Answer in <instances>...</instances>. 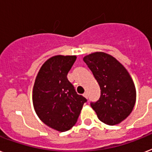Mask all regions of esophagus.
Returning a JSON list of instances; mask_svg holds the SVG:
<instances>
[{
	"label": "esophagus",
	"mask_w": 152,
	"mask_h": 152,
	"mask_svg": "<svg viewBox=\"0 0 152 152\" xmlns=\"http://www.w3.org/2000/svg\"><path fill=\"white\" fill-rule=\"evenodd\" d=\"M83 96H84V97H86V98L88 97V94H87V93H86H86H84V94H83Z\"/></svg>",
	"instance_id": "esophagus-1"
}]
</instances>
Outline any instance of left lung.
<instances>
[{
    "label": "left lung",
    "instance_id": "8db88e82",
    "mask_svg": "<svg viewBox=\"0 0 152 152\" xmlns=\"http://www.w3.org/2000/svg\"><path fill=\"white\" fill-rule=\"evenodd\" d=\"M100 87V97L91 103L98 118L108 125L125 120L136 102L134 81L125 67L110 55L96 52L83 57Z\"/></svg>",
    "mask_w": 152,
    "mask_h": 152
}]
</instances>
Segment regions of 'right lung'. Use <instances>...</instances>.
Here are the masks:
<instances>
[{"mask_svg": "<svg viewBox=\"0 0 152 152\" xmlns=\"http://www.w3.org/2000/svg\"><path fill=\"white\" fill-rule=\"evenodd\" d=\"M76 56H55L44 62L33 86L35 113L47 126L60 132L76 124L86 99L79 95L67 79Z\"/></svg>", "mask_w": 152, "mask_h": 152, "instance_id": "add662e5", "label": "right lung"}]
</instances>
